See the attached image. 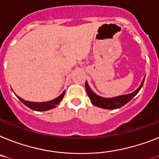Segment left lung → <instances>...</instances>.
<instances>
[{"label":"left lung","mask_w":159,"mask_h":159,"mask_svg":"<svg viewBox=\"0 0 159 159\" xmlns=\"http://www.w3.org/2000/svg\"><path fill=\"white\" fill-rule=\"evenodd\" d=\"M144 81H145V78L143 79V81H142V82L141 84V86L138 87V89L136 90L134 92H133V93H131V94H125V95L118 96V97H115V98H102V97H100V96L94 94V92L90 90V86H89V85H88V83L86 82V84H85V86H86V92H87L88 96H89L90 101H91V102L94 106L99 107H102V108L104 109H117L123 107L124 105L126 104V103H128L139 92V90H141V88L143 86Z\"/></svg>","instance_id":"obj_1"}]
</instances>
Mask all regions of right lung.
Returning a JSON list of instances; mask_svg holds the SVG:
<instances>
[{"mask_svg": "<svg viewBox=\"0 0 159 159\" xmlns=\"http://www.w3.org/2000/svg\"><path fill=\"white\" fill-rule=\"evenodd\" d=\"M64 95H65V92H63L58 98H55V99L52 100V101H48V102H29V101H26V100L22 99L20 97L17 96L18 99L22 102H23L24 104L28 107L29 108L32 109L34 111H48L50 109H52L57 107V104H59L62 98H63Z\"/></svg>", "mask_w": 159, "mask_h": 159, "instance_id": "add662e5", "label": "right lung"}]
</instances>
